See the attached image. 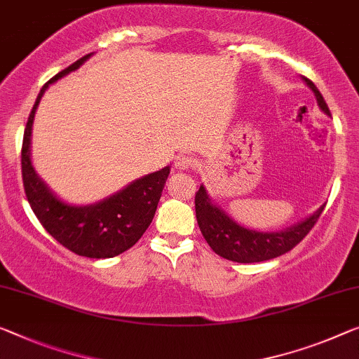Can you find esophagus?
Instances as JSON below:
<instances>
[{
    "instance_id": "34e87169",
    "label": "esophagus",
    "mask_w": 359,
    "mask_h": 359,
    "mask_svg": "<svg viewBox=\"0 0 359 359\" xmlns=\"http://www.w3.org/2000/svg\"><path fill=\"white\" fill-rule=\"evenodd\" d=\"M197 165V161L194 157L189 156H178L175 161V167L178 170H187V168H194Z\"/></svg>"
}]
</instances>
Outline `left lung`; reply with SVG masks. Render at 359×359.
I'll use <instances>...</instances> for the list:
<instances>
[{
    "instance_id": "left-lung-1",
    "label": "left lung",
    "mask_w": 359,
    "mask_h": 359,
    "mask_svg": "<svg viewBox=\"0 0 359 359\" xmlns=\"http://www.w3.org/2000/svg\"><path fill=\"white\" fill-rule=\"evenodd\" d=\"M303 80L313 90L323 112L330 115L327 104L324 101L316 85L310 79H306V76H303ZM194 202L198 228L202 231V236L205 237L207 244L212 247V250L217 255L237 263H258L271 260V258L290 252L295 245H299L305 239V236L318 223L324 207H326L323 205L316 213L306 218L305 222L292 226V228H287L285 231L260 233V231L247 229L244 226H239L223 210L213 205L203 186L198 187V191L196 192Z\"/></svg>"
}]
</instances>
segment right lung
Listing matches in <instances>:
<instances>
[{
    "instance_id": "1",
    "label": "right lung",
    "mask_w": 359,
    "mask_h": 359,
    "mask_svg": "<svg viewBox=\"0 0 359 359\" xmlns=\"http://www.w3.org/2000/svg\"><path fill=\"white\" fill-rule=\"evenodd\" d=\"M90 56L91 53L59 72L41 88L27 120L22 141V181L33 213L59 244L81 257L112 258L131 249L152 223L170 167L136 180L96 205L72 207L48 189L30 162L32 125L41 96L49 83L79 69Z\"/></svg>"
}]
</instances>
